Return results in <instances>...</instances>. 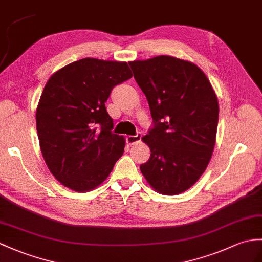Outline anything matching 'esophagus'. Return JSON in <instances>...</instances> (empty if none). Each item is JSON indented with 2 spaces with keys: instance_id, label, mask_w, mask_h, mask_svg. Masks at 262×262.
I'll list each match as a JSON object with an SVG mask.
<instances>
[{
  "instance_id": "34e87169",
  "label": "esophagus",
  "mask_w": 262,
  "mask_h": 262,
  "mask_svg": "<svg viewBox=\"0 0 262 262\" xmlns=\"http://www.w3.org/2000/svg\"><path fill=\"white\" fill-rule=\"evenodd\" d=\"M141 139H142L141 134H136L135 136L130 135V136L127 137V143H128L129 145H134V144H137V143L141 142Z\"/></svg>"
}]
</instances>
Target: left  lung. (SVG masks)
I'll list each match as a JSON object with an SVG mask.
<instances>
[{
    "instance_id": "8db88e82",
    "label": "left lung",
    "mask_w": 262,
    "mask_h": 262,
    "mask_svg": "<svg viewBox=\"0 0 262 262\" xmlns=\"http://www.w3.org/2000/svg\"><path fill=\"white\" fill-rule=\"evenodd\" d=\"M148 101L154 127L142 141L150 157L141 165L148 184L176 195L196 183L213 153L219 102L196 64L171 56L129 62Z\"/></svg>"
}]
</instances>
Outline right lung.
<instances>
[{"label": "right lung", "instance_id": "add662e5", "mask_svg": "<svg viewBox=\"0 0 262 262\" xmlns=\"http://www.w3.org/2000/svg\"><path fill=\"white\" fill-rule=\"evenodd\" d=\"M132 77L127 62L84 58L49 78L36 108V132L49 171L66 187L94 190L123 155L125 138L112 133L105 102Z\"/></svg>", "mask_w": 262, "mask_h": 262}]
</instances>
